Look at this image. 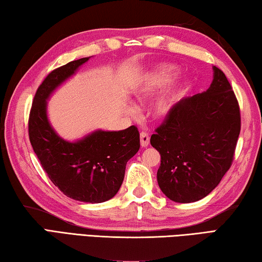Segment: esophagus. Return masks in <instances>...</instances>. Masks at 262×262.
<instances>
[{
    "mask_svg": "<svg viewBox=\"0 0 262 262\" xmlns=\"http://www.w3.org/2000/svg\"><path fill=\"white\" fill-rule=\"evenodd\" d=\"M140 145L143 147H147L149 145V136L147 132H140Z\"/></svg>",
    "mask_w": 262,
    "mask_h": 262,
    "instance_id": "obj_1",
    "label": "esophagus"
}]
</instances>
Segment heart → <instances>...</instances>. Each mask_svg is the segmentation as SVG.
Instances as JSON below:
<instances>
[{"label": "heart", "instance_id": "1", "mask_svg": "<svg viewBox=\"0 0 262 262\" xmlns=\"http://www.w3.org/2000/svg\"><path fill=\"white\" fill-rule=\"evenodd\" d=\"M177 75V67L166 63L159 64V66L149 69V70L140 78L138 84H137L134 89L135 95L139 100L148 101L154 98L158 93H160L163 89H166V87L175 79ZM187 87H189V82L183 81L182 84L177 85L171 90H169L166 94L160 96L153 108L155 116H168V115L175 109L177 103L180 102V100L183 98V95L185 94ZM128 112L134 113L135 109L132 107H128Z\"/></svg>", "mask_w": 262, "mask_h": 262}]
</instances>
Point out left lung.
Returning <instances> with one entry per match:
<instances>
[{"instance_id":"1","label":"left lung","mask_w":262,"mask_h":262,"mask_svg":"<svg viewBox=\"0 0 262 262\" xmlns=\"http://www.w3.org/2000/svg\"><path fill=\"white\" fill-rule=\"evenodd\" d=\"M203 93L183 98L150 137L161 155L158 183L175 203L208 195L230 168L241 132V112L230 82L213 67Z\"/></svg>"}]
</instances>
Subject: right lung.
Returning <instances> with one entry per match:
<instances>
[{"label": "right lung", "instance_id": "right-lung-1", "mask_svg": "<svg viewBox=\"0 0 262 262\" xmlns=\"http://www.w3.org/2000/svg\"><path fill=\"white\" fill-rule=\"evenodd\" d=\"M90 58L69 62L45 78L32 103L29 136L55 186L73 200L99 204L112 199L121 187L126 163L140 147L138 128L96 130L77 141H68L57 135L47 116L49 96Z\"/></svg>", "mask_w": 262, "mask_h": 262}]
</instances>
